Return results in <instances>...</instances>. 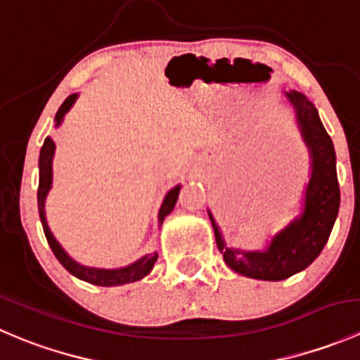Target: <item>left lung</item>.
I'll list each match as a JSON object with an SVG mask.
<instances>
[{"label": "left lung", "mask_w": 360, "mask_h": 360, "mask_svg": "<svg viewBox=\"0 0 360 360\" xmlns=\"http://www.w3.org/2000/svg\"><path fill=\"white\" fill-rule=\"evenodd\" d=\"M285 96L296 110L297 127L311 157V176L301 216L275 235L266 250L242 252L224 244L212 214H209L224 263L237 274L257 281H284L314 263L331 235L340 210V184L331 137L315 106L303 94L291 90Z\"/></svg>", "instance_id": "obj_1"}]
</instances>
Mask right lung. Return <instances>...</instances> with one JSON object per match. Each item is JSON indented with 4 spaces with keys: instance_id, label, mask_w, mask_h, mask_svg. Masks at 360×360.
Instances as JSON below:
<instances>
[{
    "instance_id": "obj_1",
    "label": "right lung",
    "mask_w": 360,
    "mask_h": 360,
    "mask_svg": "<svg viewBox=\"0 0 360 360\" xmlns=\"http://www.w3.org/2000/svg\"><path fill=\"white\" fill-rule=\"evenodd\" d=\"M76 97H78V94H72V96H69L68 99L64 101L63 106L59 108V111H57V115H56V122H57L56 125H60L64 115H66V112L69 111V108L72 106V103L76 101ZM53 151H56V144H53V141L50 139V137H46L45 143H43V146H41V151H39L38 210H39V219H41V224H43V231H45V237H46V240H49V245H50V249H52V252L56 254V257L59 259V263L66 268L69 274L75 275V277L82 278V281L89 282V284L103 285V288H112V285L130 284V282H136V281H139V278L146 277V275L151 271V268H153L155 261L158 259L157 252L148 254V256L141 257L139 261H136V263L129 264V266H125V268H118V270H101V268L82 266V264H78L76 261H72L71 257L64 252V249L60 248L59 242L53 238L52 231H50L49 224H46V219H45V198H46V193H49L50 186H52ZM179 190H181V186H176V188H172L169 193H167L165 200H163V203H162V209H160V212H158L160 224L163 223V219H165L167 214H169L170 210L174 209V205H176L177 197H179Z\"/></svg>"
}]
</instances>
